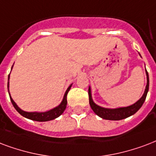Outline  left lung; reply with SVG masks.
I'll list each match as a JSON object with an SVG mask.
<instances>
[{"label":"left lung","mask_w":156,"mask_h":156,"mask_svg":"<svg viewBox=\"0 0 156 156\" xmlns=\"http://www.w3.org/2000/svg\"><path fill=\"white\" fill-rule=\"evenodd\" d=\"M146 73H147V83L144 94L142 95L141 99L138 100L136 103L127 107H121V108H116V109H107V108H103V107L97 105L96 103H94L93 100L91 98V87H89V104L91 105V108L92 109L94 113L98 115L99 117L102 118L104 119H108V120H121V119H123L129 117L131 115H134L142 106L145 100L147 98V92L149 90V75H148L147 70H146Z\"/></svg>","instance_id":"left-lung-1"}]
</instances>
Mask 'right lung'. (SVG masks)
Segmentation results:
<instances>
[{
  "label": "right lung",
  "instance_id": "add662e5",
  "mask_svg": "<svg viewBox=\"0 0 156 156\" xmlns=\"http://www.w3.org/2000/svg\"><path fill=\"white\" fill-rule=\"evenodd\" d=\"M13 68V66H12ZM9 74L8 76V84H7V87H8V91H9ZM71 86L72 84L70 85L68 89L66 90L65 93V96H64V98H63V101H61V103L56 106L54 109H52L51 110H48L46 112H26V111H23L20 109V107L18 106L16 103H15L13 99L10 97V94L9 95V98H10V101L12 102V105L13 106L15 107V110H17L18 112L20 113V115L23 116V117L27 118V119H29L31 120L34 121H38V122H46V121H50L52 120V119H55L63 114V112L65 111V110L66 109V105H67V94L69 92V91L71 88Z\"/></svg>",
  "mask_w": 156,
  "mask_h": 156
}]
</instances>
